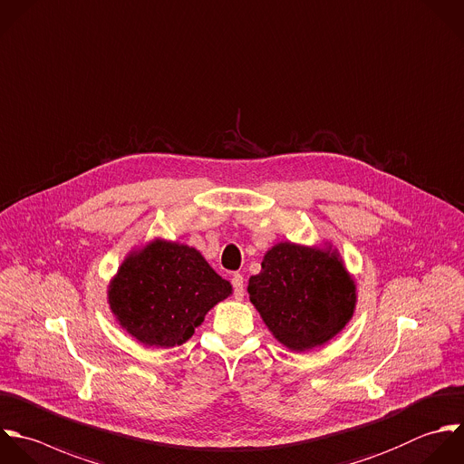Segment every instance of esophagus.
<instances>
[{
  "instance_id": "1",
  "label": "esophagus",
  "mask_w": 464,
  "mask_h": 464,
  "mask_svg": "<svg viewBox=\"0 0 464 464\" xmlns=\"http://www.w3.org/2000/svg\"><path fill=\"white\" fill-rule=\"evenodd\" d=\"M231 285H233V295H235V298H237V300H242V298H244V293H246V289H244V276L238 275V273L233 275Z\"/></svg>"
}]
</instances>
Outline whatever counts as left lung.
<instances>
[{"label":"left lung","instance_id":"left-lung-1","mask_svg":"<svg viewBox=\"0 0 464 464\" xmlns=\"http://www.w3.org/2000/svg\"><path fill=\"white\" fill-rule=\"evenodd\" d=\"M354 282L333 253L291 242L275 246L247 293L273 336L291 351L329 342L351 320Z\"/></svg>","mask_w":464,"mask_h":464}]
</instances>
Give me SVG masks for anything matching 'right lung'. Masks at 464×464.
<instances>
[{
	"instance_id": "obj_1",
	"label": "right lung",
	"mask_w": 464,
	"mask_h": 464,
	"mask_svg": "<svg viewBox=\"0 0 464 464\" xmlns=\"http://www.w3.org/2000/svg\"><path fill=\"white\" fill-rule=\"evenodd\" d=\"M229 295V282L197 249L157 240L121 266L110 285V307L140 343L175 347Z\"/></svg>"
}]
</instances>
